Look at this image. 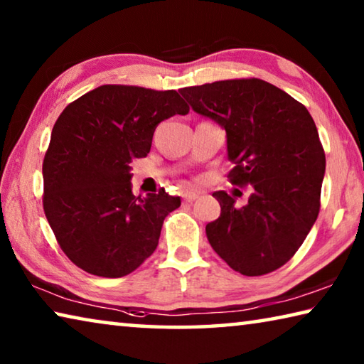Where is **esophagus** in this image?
Masks as SVG:
<instances>
[{
    "instance_id": "1",
    "label": "esophagus",
    "mask_w": 364,
    "mask_h": 364,
    "mask_svg": "<svg viewBox=\"0 0 364 364\" xmlns=\"http://www.w3.org/2000/svg\"><path fill=\"white\" fill-rule=\"evenodd\" d=\"M197 197H199V194H197V193H184L183 194V199L186 202H193V200L197 199Z\"/></svg>"
}]
</instances>
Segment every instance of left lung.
Returning <instances> with one entry per match:
<instances>
[{"label": "left lung", "mask_w": 364, "mask_h": 364, "mask_svg": "<svg viewBox=\"0 0 364 364\" xmlns=\"http://www.w3.org/2000/svg\"><path fill=\"white\" fill-rule=\"evenodd\" d=\"M196 114L226 132L232 184H252L249 202L217 191L220 217L205 226L213 250L244 276H262L294 257L319 213L326 156L304 104L258 78L181 88Z\"/></svg>", "instance_id": "8db88e82"}]
</instances>
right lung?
<instances>
[{
	"label": "right lung",
	"instance_id": "right-lung-1",
	"mask_svg": "<svg viewBox=\"0 0 364 364\" xmlns=\"http://www.w3.org/2000/svg\"><path fill=\"white\" fill-rule=\"evenodd\" d=\"M188 112L175 90L102 85L59 115L43 160V208L78 268L122 278L154 254L181 199L165 189L134 196L130 164L149 154L160 122Z\"/></svg>",
	"mask_w": 364,
	"mask_h": 364
}]
</instances>
